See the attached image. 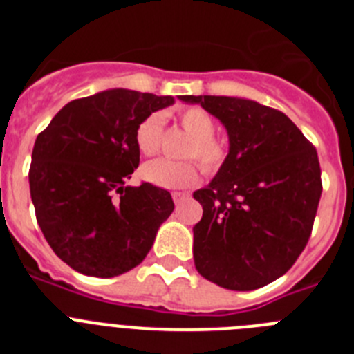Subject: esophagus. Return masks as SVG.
I'll list each match as a JSON object with an SVG mask.
<instances>
[{
	"label": "esophagus",
	"instance_id": "34e87169",
	"mask_svg": "<svg viewBox=\"0 0 354 354\" xmlns=\"http://www.w3.org/2000/svg\"><path fill=\"white\" fill-rule=\"evenodd\" d=\"M171 198H174L175 205H179V204H183V202H186V200L189 198V195H187V193L174 192V193H171Z\"/></svg>",
	"mask_w": 354,
	"mask_h": 354
}]
</instances>
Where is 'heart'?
Wrapping results in <instances>:
<instances>
[{"label": "heart", "instance_id": "b5f03b06", "mask_svg": "<svg viewBox=\"0 0 354 354\" xmlns=\"http://www.w3.org/2000/svg\"><path fill=\"white\" fill-rule=\"evenodd\" d=\"M179 120L183 129L192 136V142L186 149V158H196L207 171L220 170L227 159V147L214 138L216 124L211 115L205 109L192 106L180 111ZM161 136L162 117L159 113H152L138 124L134 142L142 154L152 156L161 145ZM142 177L158 187L184 189L198 183L200 168L193 161H171L159 158L143 165Z\"/></svg>", "mask_w": 354, "mask_h": 354}]
</instances>
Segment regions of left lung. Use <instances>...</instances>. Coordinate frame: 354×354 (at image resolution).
<instances>
[{
    "label": "left lung",
    "mask_w": 354,
    "mask_h": 354,
    "mask_svg": "<svg viewBox=\"0 0 354 354\" xmlns=\"http://www.w3.org/2000/svg\"><path fill=\"white\" fill-rule=\"evenodd\" d=\"M227 129L228 154L193 193L196 271L230 290L264 287L290 270L308 243L323 192L314 145L287 115L250 99L180 95Z\"/></svg>",
    "instance_id": "1"
}]
</instances>
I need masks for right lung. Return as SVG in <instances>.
Segmentation results:
<instances>
[{"label": "right lung", "instance_id": "right-lung-1", "mask_svg": "<svg viewBox=\"0 0 354 354\" xmlns=\"http://www.w3.org/2000/svg\"><path fill=\"white\" fill-rule=\"evenodd\" d=\"M174 102L171 95L104 90L65 104L37 136L28 175L37 221L77 273L111 278L136 268L174 211L167 189L126 184L140 165L136 127Z\"/></svg>", "mask_w": 354, "mask_h": 354}]
</instances>
